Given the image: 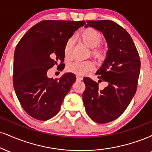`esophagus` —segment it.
Instances as JSON below:
<instances>
[{
    "instance_id": "34e87169",
    "label": "esophagus",
    "mask_w": 152,
    "mask_h": 152,
    "mask_svg": "<svg viewBox=\"0 0 152 152\" xmlns=\"http://www.w3.org/2000/svg\"><path fill=\"white\" fill-rule=\"evenodd\" d=\"M76 80H77V81H82V80H83V77L79 76V75H76Z\"/></svg>"
}]
</instances>
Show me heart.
Wrapping results in <instances>:
<instances>
[{
	"label": "heart",
	"instance_id": "heart-1",
	"mask_svg": "<svg viewBox=\"0 0 152 152\" xmlns=\"http://www.w3.org/2000/svg\"><path fill=\"white\" fill-rule=\"evenodd\" d=\"M79 38L86 45L92 49V54L94 56L97 58H100L103 56V52L102 49L98 48L103 41L101 34L98 31L91 27L85 29L80 32ZM73 45L74 39L70 38L67 40L64 47V55L66 58H69L71 56ZM94 63L91 61H76L67 66V70L69 72L83 76L94 70Z\"/></svg>",
	"mask_w": 152,
	"mask_h": 152
}]
</instances>
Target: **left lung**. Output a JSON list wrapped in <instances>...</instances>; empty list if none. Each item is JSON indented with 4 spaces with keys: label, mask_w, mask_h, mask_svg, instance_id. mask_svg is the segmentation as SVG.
I'll list each match as a JSON object with an SVG mask.
<instances>
[{
    "label": "left lung",
    "mask_w": 152,
    "mask_h": 152,
    "mask_svg": "<svg viewBox=\"0 0 152 152\" xmlns=\"http://www.w3.org/2000/svg\"><path fill=\"white\" fill-rule=\"evenodd\" d=\"M88 27L101 32L107 44L105 59L96 74L108 85L99 91L98 83L85 77L83 100L88 116L104 124L119 118L130 103L137 91L140 59L130 35L115 22L88 20L84 27Z\"/></svg>",
    "instance_id": "1"
}]
</instances>
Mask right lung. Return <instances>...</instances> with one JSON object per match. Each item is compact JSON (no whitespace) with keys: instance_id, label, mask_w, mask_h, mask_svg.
<instances>
[{"instance_id":"right-lung-1","label":"right lung","mask_w":152,"mask_h":152,"mask_svg":"<svg viewBox=\"0 0 152 152\" xmlns=\"http://www.w3.org/2000/svg\"><path fill=\"white\" fill-rule=\"evenodd\" d=\"M85 23L41 21L18 42L14 53V89L23 108L34 119L45 121L55 116L76 81L73 73H65L56 79L47 77V73L58 62L64 61L67 40Z\"/></svg>"}]
</instances>
